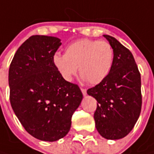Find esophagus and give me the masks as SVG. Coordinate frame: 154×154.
Masks as SVG:
<instances>
[{
    "label": "esophagus",
    "mask_w": 154,
    "mask_h": 154,
    "mask_svg": "<svg viewBox=\"0 0 154 154\" xmlns=\"http://www.w3.org/2000/svg\"><path fill=\"white\" fill-rule=\"evenodd\" d=\"M80 90H81V92H82V94H83L84 96H86V89H85V88H81Z\"/></svg>",
    "instance_id": "1"
}]
</instances>
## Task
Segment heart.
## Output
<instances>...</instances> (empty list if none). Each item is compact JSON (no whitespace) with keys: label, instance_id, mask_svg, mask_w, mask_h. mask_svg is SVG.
<instances>
[{"label":"heart","instance_id":"1","mask_svg":"<svg viewBox=\"0 0 154 154\" xmlns=\"http://www.w3.org/2000/svg\"><path fill=\"white\" fill-rule=\"evenodd\" d=\"M113 56V49L108 42L80 39L68 45L65 54L56 53L52 62L64 80L71 81L79 67L82 78L89 84L97 85L109 74Z\"/></svg>","mask_w":154,"mask_h":154}]
</instances>
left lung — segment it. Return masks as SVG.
Wrapping results in <instances>:
<instances>
[{
	"label": "left lung",
	"mask_w": 154,
	"mask_h": 154,
	"mask_svg": "<svg viewBox=\"0 0 154 154\" xmlns=\"http://www.w3.org/2000/svg\"><path fill=\"white\" fill-rule=\"evenodd\" d=\"M114 56L109 74L87 90L97 100L94 112L96 128L103 138L118 140L133 129L141 110L140 74L132 53L115 38L103 35Z\"/></svg>",
	"instance_id": "1"
}]
</instances>
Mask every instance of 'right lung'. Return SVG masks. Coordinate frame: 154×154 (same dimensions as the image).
<instances>
[{
    "instance_id": "add662e5",
    "label": "right lung",
    "mask_w": 154,
    "mask_h": 154,
    "mask_svg": "<svg viewBox=\"0 0 154 154\" xmlns=\"http://www.w3.org/2000/svg\"><path fill=\"white\" fill-rule=\"evenodd\" d=\"M62 43L58 38L34 35L16 51L10 64V103L28 133L45 141L63 138L83 98L80 87L66 81L52 57Z\"/></svg>"
}]
</instances>
